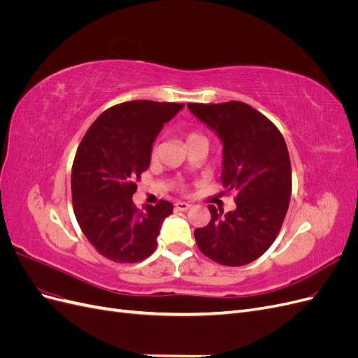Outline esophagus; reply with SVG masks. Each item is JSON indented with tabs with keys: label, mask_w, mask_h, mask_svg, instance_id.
I'll use <instances>...</instances> for the list:
<instances>
[{
	"label": "esophagus",
	"mask_w": 358,
	"mask_h": 358,
	"mask_svg": "<svg viewBox=\"0 0 358 358\" xmlns=\"http://www.w3.org/2000/svg\"><path fill=\"white\" fill-rule=\"evenodd\" d=\"M175 208H176V210H188L189 208H191V204L189 203H185V201H178V203H175Z\"/></svg>",
	"instance_id": "obj_1"
}]
</instances>
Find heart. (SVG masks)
Instances as JSON below:
<instances>
[{
	"instance_id": "heart-1",
	"label": "heart",
	"mask_w": 358,
	"mask_h": 358,
	"mask_svg": "<svg viewBox=\"0 0 358 358\" xmlns=\"http://www.w3.org/2000/svg\"><path fill=\"white\" fill-rule=\"evenodd\" d=\"M199 138H204V137L197 133H189V134H187V143H191V142H194V140H199ZM152 155H155V149L152 150Z\"/></svg>"
}]
</instances>
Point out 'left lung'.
Here are the masks:
<instances>
[{"label": "left lung", "instance_id": "obj_1", "mask_svg": "<svg viewBox=\"0 0 358 358\" xmlns=\"http://www.w3.org/2000/svg\"><path fill=\"white\" fill-rule=\"evenodd\" d=\"M188 109L222 140L221 182L236 194V209L209 206L210 222L194 231L200 251L222 266L262 257L279 234L291 196V162L276 125L242 101L188 103Z\"/></svg>", "mask_w": 358, "mask_h": 358}]
</instances>
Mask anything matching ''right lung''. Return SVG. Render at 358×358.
I'll use <instances>...</instances> for the list:
<instances>
[{
  "label": "right lung",
  "instance_id": "obj_1",
  "mask_svg": "<svg viewBox=\"0 0 358 358\" xmlns=\"http://www.w3.org/2000/svg\"><path fill=\"white\" fill-rule=\"evenodd\" d=\"M182 107L150 100L116 104L82 138L71 167L73 210L86 239L110 262L137 263L157 249L173 204L159 200L140 210L133 194L150 164L155 137Z\"/></svg>",
  "mask_w": 358,
  "mask_h": 358
}]
</instances>
